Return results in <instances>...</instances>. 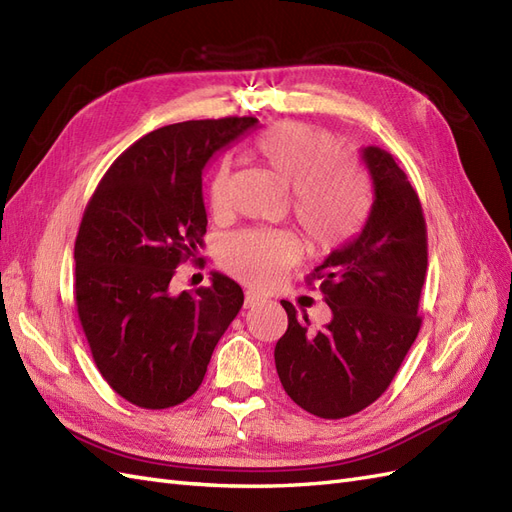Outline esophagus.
<instances>
[{
	"label": "esophagus",
	"instance_id": "obj_1",
	"mask_svg": "<svg viewBox=\"0 0 512 512\" xmlns=\"http://www.w3.org/2000/svg\"><path fill=\"white\" fill-rule=\"evenodd\" d=\"M257 303H264V296H259L255 292H246L244 296V307H255Z\"/></svg>",
	"mask_w": 512,
	"mask_h": 512
}]
</instances>
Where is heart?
Returning <instances> with one entry per match:
<instances>
[{"label": "heart", "instance_id": "heart-1", "mask_svg": "<svg viewBox=\"0 0 512 512\" xmlns=\"http://www.w3.org/2000/svg\"><path fill=\"white\" fill-rule=\"evenodd\" d=\"M255 153L292 188V214L313 251L333 253L363 229L372 201L368 170L337 147L331 131L283 121L257 138ZM229 186L231 168L222 162L209 183V205L216 214L227 212ZM298 257L300 246L285 231H242L220 248L222 266L255 287L277 283Z\"/></svg>", "mask_w": 512, "mask_h": 512}]
</instances>
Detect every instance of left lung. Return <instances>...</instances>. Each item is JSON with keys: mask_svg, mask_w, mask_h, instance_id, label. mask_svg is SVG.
<instances>
[{"mask_svg": "<svg viewBox=\"0 0 512 512\" xmlns=\"http://www.w3.org/2000/svg\"><path fill=\"white\" fill-rule=\"evenodd\" d=\"M374 203L363 231L313 270L333 318L322 331L287 311V331L274 348L281 385L300 409L342 419L385 393L422 326L417 316L426 279L428 242L422 203L396 157L361 149Z\"/></svg>", "mask_w": 512, "mask_h": 512, "instance_id": "left-lung-1", "label": "left lung"}]
</instances>
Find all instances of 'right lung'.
<instances>
[{"instance_id":"right-lung-1","label":"right lung","mask_w":512,"mask_h":512,"mask_svg":"<svg viewBox=\"0 0 512 512\" xmlns=\"http://www.w3.org/2000/svg\"><path fill=\"white\" fill-rule=\"evenodd\" d=\"M257 125L253 116L166 125L116 157L75 240V305L101 376L142 409L181 404L242 309V287L173 294L175 268L203 246V168Z\"/></svg>"}]
</instances>
